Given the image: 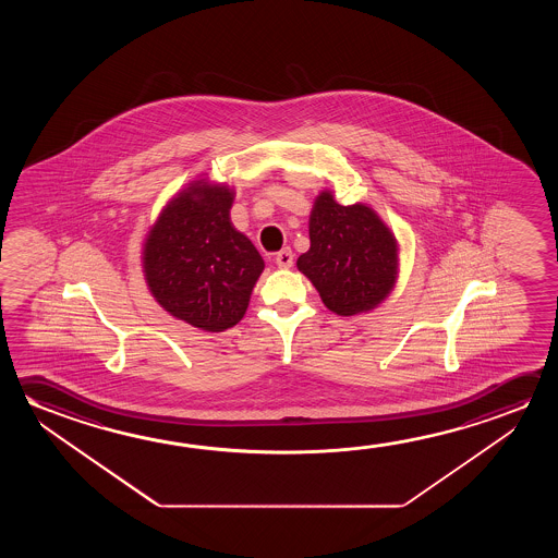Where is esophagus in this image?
Listing matches in <instances>:
<instances>
[{
    "label": "esophagus",
    "instance_id": "1",
    "mask_svg": "<svg viewBox=\"0 0 558 558\" xmlns=\"http://www.w3.org/2000/svg\"><path fill=\"white\" fill-rule=\"evenodd\" d=\"M276 265L280 266V268H292L293 266V253L292 248L286 247L280 251V253H276Z\"/></svg>",
    "mask_w": 558,
    "mask_h": 558
}]
</instances>
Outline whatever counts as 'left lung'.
I'll return each instance as SVG.
<instances>
[{"instance_id":"left-lung-1","label":"left lung","mask_w":558,"mask_h":558,"mask_svg":"<svg viewBox=\"0 0 558 558\" xmlns=\"http://www.w3.org/2000/svg\"><path fill=\"white\" fill-rule=\"evenodd\" d=\"M310 239L298 268L330 311L356 315L374 310L391 292L397 243L372 208L340 206L330 192H323L311 211Z\"/></svg>"}]
</instances>
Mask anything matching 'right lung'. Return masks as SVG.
<instances>
[{"label": "right lung", "mask_w": 558, "mask_h": 558, "mask_svg": "<svg viewBox=\"0 0 558 558\" xmlns=\"http://www.w3.org/2000/svg\"><path fill=\"white\" fill-rule=\"evenodd\" d=\"M233 192L198 181L169 202L144 248L157 302L192 327L221 332L243 319L265 268L263 256L231 226Z\"/></svg>", "instance_id": "1"}]
</instances>
